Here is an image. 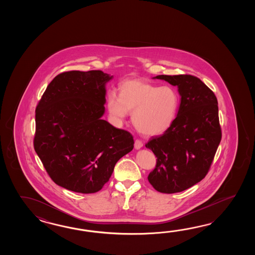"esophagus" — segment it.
Instances as JSON below:
<instances>
[{"label": "esophagus", "instance_id": "1", "mask_svg": "<svg viewBox=\"0 0 255 255\" xmlns=\"http://www.w3.org/2000/svg\"><path fill=\"white\" fill-rule=\"evenodd\" d=\"M134 146H135V149H140L141 147L143 146V143H142V141L136 139V140L135 141Z\"/></svg>", "mask_w": 255, "mask_h": 255}]
</instances>
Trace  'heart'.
<instances>
[{
    "label": "heart",
    "mask_w": 255,
    "mask_h": 255,
    "mask_svg": "<svg viewBox=\"0 0 255 255\" xmlns=\"http://www.w3.org/2000/svg\"><path fill=\"white\" fill-rule=\"evenodd\" d=\"M178 92L169 86L158 87L145 80H128L119 87V98L110 94L107 108L110 117L121 122L132 113V123L142 135H161L172 126L178 112Z\"/></svg>",
    "instance_id": "1"
}]
</instances>
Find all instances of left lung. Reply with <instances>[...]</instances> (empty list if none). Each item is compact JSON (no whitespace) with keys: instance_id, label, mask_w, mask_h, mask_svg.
Returning <instances> with one entry per match:
<instances>
[{"instance_id":"left-lung-1","label":"left lung","mask_w":255,"mask_h":255,"mask_svg":"<svg viewBox=\"0 0 255 255\" xmlns=\"http://www.w3.org/2000/svg\"><path fill=\"white\" fill-rule=\"evenodd\" d=\"M178 87L180 104L173 124L146 144L157 157L147 179L155 190L176 193L205 178L222 139L218 101L214 93L196 76H155Z\"/></svg>"}]
</instances>
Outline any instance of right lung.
<instances>
[{"instance_id":"1","label":"right lung","mask_w":255,"mask_h":255,"mask_svg":"<svg viewBox=\"0 0 255 255\" xmlns=\"http://www.w3.org/2000/svg\"><path fill=\"white\" fill-rule=\"evenodd\" d=\"M112 78L100 70L62 73L36 108L34 149L54 183L66 190L98 192L134 147L129 132L102 120Z\"/></svg>"}]
</instances>
